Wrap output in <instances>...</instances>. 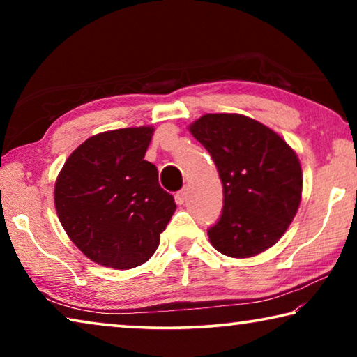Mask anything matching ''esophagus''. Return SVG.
<instances>
[{
    "label": "esophagus",
    "instance_id": "obj_1",
    "mask_svg": "<svg viewBox=\"0 0 357 357\" xmlns=\"http://www.w3.org/2000/svg\"><path fill=\"white\" fill-rule=\"evenodd\" d=\"M187 198V189H181L178 193H176V203L178 204H184Z\"/></svg>",
    "mask_w": 357,
    "mask_h": 357
}]
</instances>
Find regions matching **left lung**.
Segmentation results:
<instances>
[{
  "mask_svg": "<svg viewBox=\"0 0 357 357\" xmlns=\"http://www.w3.org/2000/svg\"><path fill=\"white\" fill-rule=\"evenodd\" d=\"M189 130L213 157L223 185L222 215L208 229L214 249L249 258L273 247L301 203L302 170L294 151L243 114H204Z\"/></svg>",
  "mask_w": 357,
  "mask_h": 357,
  "instance_id": "left-lung-1",
  "label": "left lung"
}]
</instances>
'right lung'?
<instances>
[{
  "label": "right lung",
  "instance_id": "right-lung-1",
  "mask_svg": "<svg viewBox=\"0 0 357 357\" xmlns=\"http://www.w3.org/2000/svg\"><path fill=\"white\" fill-rule=\"evenodd\" d=\"M149 126L102 132L66 160L55 184L58 219L94 263L130 269L153 257L176 209L155 165L144 160Z\"/></svg>",
  "mask_w": 357,
  "mask_h": 357
}]
</instances>
